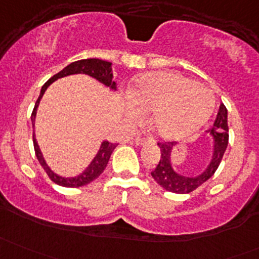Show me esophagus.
<instances>
[{
  "label": "esophagus",
  "mask_w": 259,
  "mask_h": 259,
  "mask_svg": "<svg viewBox=\"0 0 259 259\" xmlns=\"http://www.w3.org/2000/svg\"><path fill=\"white\" fill-rule=\"evenodd\" d=\"M148 143H150V139H145V138H140V137H138L137 139H135V144L137 145H145L148 144Z\"/></svg>",
  "instance_id": "34e87169"
}]
</instances>
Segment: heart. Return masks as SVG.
Listing matches in <instances>:
<instances>
[{
    "instance_id": "heart-1",
    "label": "heart",
    "mask_w": 259,
    "mask_h": 259,
    "mask_svg": "<svg viewBox=\"0 0 259 259\" xmlns=\"http://www.w3.org/2000/svg\"><path fill=\"white\" fill-rule=\"evenodd\" d=\"M126 113L139 117L151 113L150 125L159 137L179 140L197 133L214 109L210 89L171 71L146 74L129 93Z\"/></svg>"
}]
</instances>
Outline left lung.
Wrapping results in <instances>:
<instances>
[{
	"instance_id": "obj_1",
	"label": "left lung",
	"mask_w": 259,
	"mask_h": 259,
	"mask_svg": "<svg viewBox=\"0 0 259 259\" xmlns=\"http://www.w3.org/2000/svg\"><path fill=\"white\" fill-rule=\"evenodd\" d=\"M211 138V156L207 168L198 176H183L174 169L171 164V151L177 143H158L160 148V160L156 168L151 171V177L160 187L168 192L177 194H188L213 177L221 164L227 146H228V111L221 104L219 111L214 120L213 127L207 130Z\"/></svg>"
}]
</instances>
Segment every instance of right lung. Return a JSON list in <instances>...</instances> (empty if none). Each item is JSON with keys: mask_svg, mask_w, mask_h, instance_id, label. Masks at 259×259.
Wrapping results in <instances>:
<instances>
[{"mask_svg": "<svg viewBox=\"0 0 259 259\" xmlns=\"http://www.w3.org/2000/svg\"><path fill=\"white\" fill-rule=\"evenodd\" d=\"M111 62L104 61V60L100 59H85V60H79V61L71 62L70 65H67L65 69H62L61 71L57 72L56 75L51 77L49 81H46L45 85L41 89L40 96H38L37 101L35 104V108H33L32 114H31V121H32V127H35V119H36V111H37L38 104H40V100L42 99L44 94H45L46 89L51 85L54 81L57 79H61V77L69 76V75L74 74H85L89 75V76L94 77L98 81H100L101 83H104L105 86L110 88L111 90H116V82L113 80V70H111ZM33 148H35L36 156H37V160L40 161L41 166L44 168V170L46 171V174L50 177V179L52 180L56 184L61 185V187L66 188H79L82 187V185L89 184L90 182L95 180L104 171V169L106 168L109 163V159H110L111 153L114 151V149L116 148L117 144H114V143L109 142H103L100 145V149H99L98 154L95 155V158L93 159L90 164H89L88 168L82 171V173L79 174L76 177H70V178H66V177H61L59 174L54 173V171L50 169L48 163L44 159L42 153L40 150V146H38L37 142H36L35 138V132H33Z\"/></svg>", "mask_w": 259, "mask_h": 259, "instance_id": "right-lung-1", "label": "right lung"}]
</instances>
